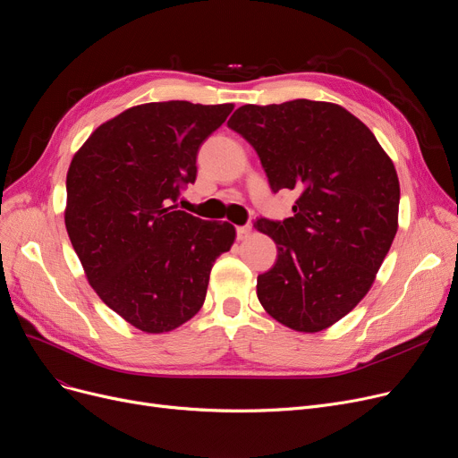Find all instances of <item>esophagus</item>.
<instances>
[{
    "label": "esophagus",
    "instance_id": "obj_1",
    "mask_svg": "<svg viewBox=\"0 0 458 458\" xmlns=\"http://www.w3.org/2000/svg\"><path fill=\"white\" fill-rule=\"evenodd\" d=\"M237 239H247L252 233V226H237Z\"/></svg>",
    "mask_w": 458,
    "mask_h": 458
}]
</instances>
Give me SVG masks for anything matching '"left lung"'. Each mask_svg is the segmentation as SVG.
<instances>
[{
	"instance_id": "obj_1",
	"label": "left lung",
	"mask_w": 458,
	"mask_h": 458,
	"mask_svg": "<svg viewBox=\"0 0 458 458\" xmlns=\"http://www.w3.org/2000/svg\"><path fill=\"white\" fill-rule=\"evenodd\" d=\"M228 128L256 150L273 192H297L293 216L258 219L276 263L258 299L299 332L328 328L366 297L397 233L399 180L369 128L328 102L242 106Z\"/></svg>"
}]
</instances>
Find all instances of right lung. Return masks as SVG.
<instances>
[{
    "label": "right lung",
    "mask_w": 458,
    "mask_h": 458,
    "mask_svg": "<svg viewBox=\"0 0 458 458\" xmlns=\"http://www.w3.org/2000/svg\"><path fill=\"white\" fill-rule=\"evenodd\" d=\"M232 104H142L96 128L66 174L64 225L92 290L142 332L161 334L202 308L215 259L235 228L178 209L202 142Z\"/></svg>",
    "instance_id": "add662e5"
}]
</instances>
